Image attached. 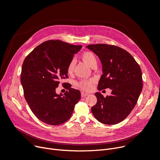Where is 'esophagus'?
<instances>
[{
    "label": "esophagus",
    "instance_id": "1",
    "mask_svg": "<svg viewBox=\"0 0 160 160\" xmlns=\"http://www.w3.org/2000/svg\"><path fill=\"white\" fill-rule=\"evenodd\" d=\"M81 94V97H82V98H83V97H85V96H88V93H85V92H82Z\"/></svg>",
    "mask_w": 160,
    "mask_h": 160
}]
</instances>
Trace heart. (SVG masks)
<instances>
[{"label": "heart", "instance_id": "obj_1", "mask_svg": "<svg viewBox=\"0 0 160 160\" xmlns=\"http://www.w3.org/2000/svg\"><path fill=\"white\" fill-rule=\"evenodd\" d=\"M82 59L83 61L85 62V63H86L90 67L93 64L96 63V58L92 52H89V51L85 52L82 55ZM73 66H74V62L73 60H72L68 67V73H71L73 71ZM78 85L79 86V87H81L83 90H88L90 89L91 86H92V81H87V80L82 81L79 83Z\"/></svg>", "mask_w": 160, "mask_h": 160}]
</instances>
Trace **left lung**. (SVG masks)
<instances>
[{
  "mask_svg": "<svg viewBox=\"0 0 160 160\" xmlns=\"http://www.w3.org/2000/svg\"><path fill=\"white\" fill-rule=\"evenodd\" d=\"M87 48L99 57L102 65L98 89L112 90L106 98L95 93L97 103L91 111L103 124H118L130 115L138 102L142 88L141 68L130 53L115 45L99 43Z\"/></svg>",
  "mask_w": 160,
  "mask_h": 160,
  "instance_id": "1",
  "label": "left lung"
}]
</instances>
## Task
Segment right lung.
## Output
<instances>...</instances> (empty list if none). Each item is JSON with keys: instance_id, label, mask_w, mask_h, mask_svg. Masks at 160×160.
Wrapping results in <instances>:
<instances>
[{"instance_id": "obj_1", "label": "right lung", "mask_w": 160, "mask_h": 160, "mask_svg": "<svg viewBox=\"0 0 160 160\" xmlns=\"http://www.w3.org/2000/svg\"><path fill=\"white\" fill-rule=\"evenodd\" d=\"M82 45L49 40L37 46L25 58L21 82L25 100L34 115L49 125L61 124L69 119L81 99L78 90L68 86L66 93L56 88L68 78V67ZM65 84V83H64Z\"/></svg>"}]
</instances>
